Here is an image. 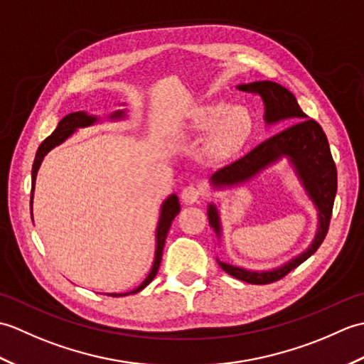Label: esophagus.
Wrapping results in <instances>:
<instances>
[{
	"label": "esophagus",
	"mask_w": 364,
	"mask_h": 364,
	"mask_svg": "<svg viewBox=\"0 0 364 364\" xmlns=\"http://www.w3.org/2000/svg\"><path fill=\"white\" fill-rule=\"evenodd\" d=\"M200 196H202V189L197 188V186H194V184H191V186L184 188V189H183V192H181V198H183V202H184V203H188V205H192V203L198 202Z\"/></svg>",
	"instance_id": "1"
}]
</instances>
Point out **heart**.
I'll use <instances>...</instances> for the list:
<instances>
[{"instance_id": "b5f03b06", "label": "heart", "mask_w": 364, "mask_h": 364, "mask_svg": "<svg viewBox=\"0 0 364 364\" xmlns=\"http://www.w3.org/2000/svg\"><path fill=\"white\" fill-rule=\"evenodd\" d=\"M208 131V150L215 158L233 156L249 142L253 134V117L244 106H227L223 102H213L196 106L183 134L200 136Z\"/></svg>"}]
</instances>
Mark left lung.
Returning <instances> with one entry per match:
<instances>
[{"label": "left lung", "mask_w": 364, "mask_h": 364, "mask_svg": "<svg viewBox=\"0 0 364 364\" xmlns=\"http://www.w3.org/2000/svg\"><path fill=\"white\" fill-rule=\"evenodd\" d=\"M237 89L261 97L264 103V122L269 127L284 120H289L292 125L270 136L267 141L247 153L244 158L235 161L233 164L219 168L210 178L213 189L241 186V184L253 180L262 170L286 158L296 173L300 186L304 188L306 197L310 198L316 213H318V228H316L311 244L306 247V250L282 266L270 270H250L233 266L218 258L219 266L237 280L252 284H267L280 280L319 249L328 231L338 188V175L326 133L318 122L308 119V115L300 109L296 97L288 89L274 81L241 84ZM208 220H210L215 237L220 239V213L214 203L208 205Z\"/></svg>", "instance_id": "1"}]
</instances>
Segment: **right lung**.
<instances>
[{
  "mask_svg": "<svg viewBox=\"0 0 364 364\" xmlns=\"http://www.w3.org/2000/svg\"><path fill=\"white\" fill-rule=\"evenodd\" d=\"M107 119L114 120V122L127 119V111L125 109L115 111L111 115H107ZM97 122H100V117H97V115H94V114L84 112V111L68 114L58 123V128L54 129L53 133L45 139V141L41 144V146H38V150L36 153L34 164H33V175H31V218H33V198H34L36 178H37V172H38V168H41L43 158L54 149V146H58L63 142H65L67 139L70 137L76 129L92 127V125H95ZM180 210H181V206H180V202H178L176 194L168 196L161 205L158 227H156V250H154V259H153L151 270H150V274L146 275L145 280L141 284H139L137 288H134L133 291L123 292V294H107V296L122 297V296H128V294H136L139 291H142L145 286L149 284L154 277H156L159 264H161L162 249H164V242H166V237H167V233H168V228H170V225H172V220L176 218L178 213H180Z\"/></svg>",
  "mask_w": 364,
  "mask_h": 364,
  "instance_id": "add662e5",
  "label": "right lung"
}]
</instances>
